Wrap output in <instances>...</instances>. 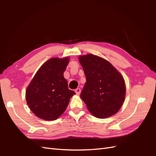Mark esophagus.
<instances>
[{
  "mask_svg": "<svg viewBox=\"0 0 156 156\" xmlns=\"http://www.w3.org/2000/svg\"><path fill=\"white\" fill-rule=\"evenodd\" d=\"M75 93L77 94V95H79V94H81V89H80V88L75 89Z\"/></svg>",
  "mask_w": 156,
  "mask_h": 156,
  "instance_id": "1",
  "label": "esophagus"
}]
</instances>
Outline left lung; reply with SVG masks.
Instances as JSON below:
<instances>
[{
	"mask_svg": "<svg viewBox=\"0 0 156 156\" xmlns=\"http://www.w3.org/2000/svg\"><path fill=\"white\" fill-rule=\"evenodd\" d=\"M79 61L87 79L80 96L88 110L98 119L115 115L125 100L123 76L108 61L98 56H80Z\"/></svg>",
	"mask_w": 156,
	"mask_h": 156,
	"instance_id": "1",
	"label": "left lung"
}]
</instances>
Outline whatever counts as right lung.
<instances>
[{
    "instance_id": "add662e5",
    "label": "right lung",
    "mask_w": 156,
    "mask_h": 156,
    "mask_svg": "<svg viewBox=\"0 0 156 156\" xmlns=\"http://www.w3.org/2000/svg\"><path fill=\"white\" fill-rule=\"evenodd\" d=\"M69 58H52L37 71L26 90L27 105L41 119L55 120L62 115L75 93L64 77Z\"/></svg>"
}]
</instances>
